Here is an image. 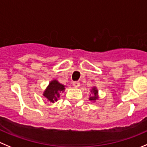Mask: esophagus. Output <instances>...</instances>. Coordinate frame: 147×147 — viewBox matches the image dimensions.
<instances>
[{
  "mask_svg": "<svg viewBox=\"0 0 147 147\" xmlns=\"http://www.w3.org/2000/svg\"><path fill=\"white\" fill-rule=\"evenodd\" d=\"M73 85H74V86H75V87H79V86H80V83H79V82H74L73 83Z\"/></svg>",
  "mask_w": 147,
  "mask_h": 147,
  "instance_id": "esophagus-1",
  "label": "esophagus"
}]
</instances>
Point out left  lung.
Segmentation results:
<instances>
[{
  "instance_id": "1",
  "label": "left lung",
  "mask_w": 147,
  "mask_h": 147,
  "mask_svg": "<svg viewBox=\"0 0 147 147\" xmlns=\"http://www.w3.org/2000/svg\"><path fill=\"white\" fill-rule=\"evenodd\" d=\"M92 90H93V93H94V96H93V97H91L90 98H89V100H90L91 101H94V100H96L97 99V90L95 89V88L92 89Z\"/></svg>"
}]
</instances>
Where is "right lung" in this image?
<instances>
[{
	"label": "right lung",
	"instance_id": "add662e5",
	"mask_svg": "<svg viewBox=\"0 0 147 147\" xmlns=\"http://www.w3.org/2000/svg\"><path fill=\"white\" fill-rule=\"evenodd\" d=\"M64 86L58 83L56 80L52 81L48 87L45 91L43 95L50 102H55L60 97V93L64 90Z\"/></svg>",
	"mask_w": 147,
	"mask_h": 147
}]
</instances>
